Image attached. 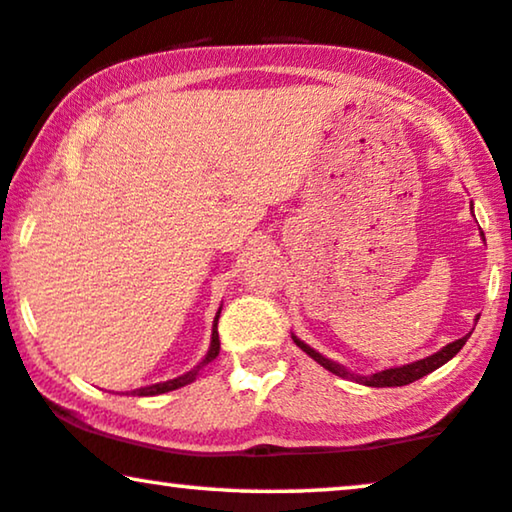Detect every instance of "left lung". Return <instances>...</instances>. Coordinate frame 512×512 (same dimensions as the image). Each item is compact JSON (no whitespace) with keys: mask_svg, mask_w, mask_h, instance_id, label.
I'll return each instance as SVG.
<instances>
[{"mask_svg":"<svg viewBox=\"0 0 512 512\" xmlns=\"http://www.w3.org/2000/svg\"><path fill=\"white\" fill-rule=\"evenodd\" d=\"M482 238H485V234H482ZM475 323H478V318H475ZM468 337H470V332H468L466 337H461V339H456V342H452V344L442 346V349L438 353H433V356L421 358V360H417V363H410V365H403V367H391V370H381L377 374H370V377H360V374H353V372H349V370H346V367H342L339 363H332L330 358L320 356L318 351H313L309 344L302 342V339H297V337H292V339H295V344L306 353V356H311L318 365H323L325 370H330L332 374H337V377L353 379V381H358V384H365V386L384 388V386L412 384V381H417L421 377H426V374H431L433 370H438V367L445 365L447 360H452L456 353L463 349V344L468 342Z\"/></svg>","mask_w":512,"mask_h":512,"instance_id":"left-lung-1","label":"left lung"}]
</instances>
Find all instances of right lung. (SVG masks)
<instances>
[{
  "instance_id": "add662e5",
  "label": "right lung",
  "mask_w": 512,
  "mask_h": 512,
  "mask_svg": "<svg viewBox=\"0 0 512 512\" xmlns=\"http://www.w3.org/2000/svg\"><path fill=\"white\" fill-rule=\"evenodd\" d=\"M220 311H222V309H220ZM220 311H217V316H215V323H213V337H210V349H208V353H206V358H203L201 363L196 365L192 372L182 374V377H177V379L161 381V384H152V386L138 388V391H133V395H161V393L175 391V388H182V386L192 384V381L196 379V374L201 372V367H203V365H208L210 360L217 358V353H220V335H217V320H220Z\"/></svg>"
}]
</instances>
